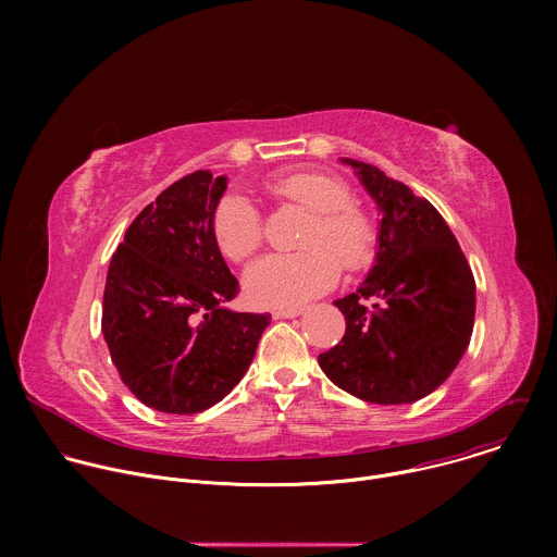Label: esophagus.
I'll return each mask as SVG.
<instances>
[{
  "label": "esophagus",
  "mask_w": 557,
  "mask_h": 557,
  "mask_svg": "<svg viewBox=\"0 0 557 557\" xmlns=\"http://www.w3.org/2000/svg\"><path fill=\"white\" fill-rule=\"evenodd\" d=\"M304 310L299 308H277L273 310V320H293V317H299Z\"/></svg>",
  "instance_id": "esophagus-1"
}]
</instances>
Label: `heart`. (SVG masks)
<instances>
[{
    "instance_id": "b5f03b06",
    "label": "heart",
    "mask_w": 557,
    "mask_h": 557,
    "mask_svg": "<svg viewBox=\"0 0 557 557\" xmlns=\"http://www.w3.org/2000/svg\"><path fill=\"white\" fill-rule=\"evenodd\" d=\"M271 189L312 211L304 253H269L245 271V293L264 308H297L331 290L342 273L361 269L372 258L374 231L368 218L350 207L348 187L326 174L293 172L273 181ZM218 249L240 262L262 245V215L243 194H226L213 211Z\"/></svg>"
}]
</instances>
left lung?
Listing matches in <instances>:
<instances>
[{"instance_id":"left-lung-1","label":"left lung","mask_w":557,"mask_h":557,"mask_svg":"<svg viewBox=\"0 0 557 557\" xmlns=\"http://www.w3.org/2000/svg\"><path fill=\"white\" fill-rule=\"evenodd\" d=\"M381 213L376 256L359 288L335 306L344 339L320 355L324 374L361 401L414 404L462 359L473 331L475 282L443 215L379 168L342 158ZM366 298H374L372 307Z\"/></svg>"}]
</instances>
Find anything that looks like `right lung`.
Segmentation results:
<instances>
[{"label": "right lung", "instance_id": "right-lung-1", "mask_svg": "<svg viewBox=\"0 0 557 557\" xmlns=\"http://www.w3.org/2000/svg\"><path fill=\"white\" fill-rule=\"evenodd\" d=\"M226 176L198 170L170 185L125 231L103 293V337L123 383L147 408L202 412L247 374L271 314L235 312L213 237Z\"/></svg>", "mask_w": 557, "mask_h": 557}]
</instances>
